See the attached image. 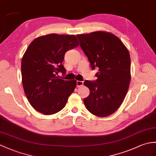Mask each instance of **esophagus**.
Segmentation results:
<instances>
[{
  "mask_svg": "<svg viewBox=\"0 0 156 156\" xmlns=\"http://www.w3.org/2000/svg\"><path fill=\"white\" fill-rule=\"evenodd\" d=\"M83 84H84V82L82 81H77L76 82V86L77 87H80L83 85Z\"/></svg>",
  "mask_w": 156,
  "mask_h": 156,
  "instance_id": "1",
  "label": "esophagus"
}]
</instances>
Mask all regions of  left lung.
<instances>
[{
    "mask_svg": "<svg viewBox=\"0 0 156 156\" xmlns=\"http://www.w3.org/2000/svg\"><path fill=\"white\" fill-rule=\"evenodd\" d=\"M92 70L98 67L95 81L85 80L90 95L84 99L88 110L98 117L112 114L121 106L128 92L130 56L116 36L104 31L76 35Z\"/></svg>",
    "mask_w": 156,
    "mask_h": 156,
    "instance_id": "obj_1",
    "label": "left lung"
}]
</instances>
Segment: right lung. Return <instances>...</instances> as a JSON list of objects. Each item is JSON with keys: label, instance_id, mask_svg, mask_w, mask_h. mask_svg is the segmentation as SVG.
<instances>
[{"label": "right lung", "instance_id": "add662e5", "mask_svg": "<svg viewBox=\"0 0 156 156\" xmlns=\"http://www.w3.org/2000/svg\"><path fill=\"white\" fill-rule=\"evenodd\" d=\"M79 45L74 35L50 34L32 41L22 58V82L28 102L45 115L57 113L66 106L74 91L76 80H64L58 74H66L62 65L68 50Z\"/></svg>", "mask_w": 156, "mask_h": 156}]
</instances>
